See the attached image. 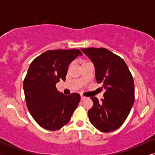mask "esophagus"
I'll list each match as a JSON object with an SVG mask.
<instances>
[{"mask_svg":"<svg viewBox=\"0 0 155 155\" xmlns=\"http://www.w3.org/2000/svg\"><path fill=\"white\" fill-rule=\"evenodd\" d=\"M87 98V97H84V95H81V99H82V100H84V99H85Z\"/></svg>","mask_w":155,"mask_h":155,"instance_id":"1","label":"esophagus"}]
</instances>
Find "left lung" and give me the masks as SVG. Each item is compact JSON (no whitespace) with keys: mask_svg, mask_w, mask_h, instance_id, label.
I'll return each instance as SVG.
<instances>
[{"mask_svg":"<svg viewBox=\"0 0 155 155\" xmlns=\"http://www.w3.org/2000/svg\"><path fill=\"white\" fill-rule=\"evenodd\" d=\"M81 50L94 63L97 81L106 90L101 101L91 97L93 106L88 111L89 119L99 131L112 132L122 126L134 103L133 75L124 59L107 48Z\"/></svg>","mask_w":155,"mask_h":155,"instance_id":"obj_1","label":"left lung"}]
</instances>
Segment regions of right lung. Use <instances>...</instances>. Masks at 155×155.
Wrapping results in <instances>:
<instances>
[{
  "instance_id": "add662e5",
  "label": "right lung",
  "mask_w": 155,
  "mask_h": 155,
  "mask_svg": "<svg viewBox=\"0 0 155 155\" xmlns=\"http://www.w3.org/2000/svg\"><path fill=\"white\" fill-rule=\"evenodd\" d=\"M82 55L79 49L48 50L34 59L23 82L25 101L35 121L48 130L66 125L80 101L78 93L65 95L56 84L65 80L68 65Z\"/></svg>"
}]
</instances>
